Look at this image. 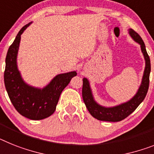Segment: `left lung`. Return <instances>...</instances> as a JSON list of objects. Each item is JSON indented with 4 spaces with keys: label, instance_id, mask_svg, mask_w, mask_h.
I'll return each mask as SVG.
<instances>
[{
    "label": "left lung",
    "instance_id": "left-lung-1",
    "mask_svg": "<svg viewBox=\"0 0 154 154\" xmlns=\"http://www.w3.org/2000/svg\"><path fill=\"white\" fill-rule=\"evenodd\" d=\"M129 33L133 39L141 45V49H142V51H143L146 60V67L142 84H141L136 95L133 97L130 101L114 107L106 108V107L102 106L95 103L93 99L88 81L86 78L83 79L82 97H83L84 103L91 116L99 121L117 122V121H122L127 117H128L129 115L135 110V109L139 106V104L144 100L147 91H148V89H149V73H150L151 69L149 56L147 54L145 44L140 36L132 29H129Z\"/></svg>",
    "mask_w": 154,
    "mask_h": 154
}]
</instances>
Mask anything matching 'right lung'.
<instances>
[{
	"instance_id": "right-lung-1",
	"label": "right lung",
	"mask_w": 154,
	"mask_h": 154,
	"mask_svg": "<svg viewBox=\"0 0 154 154\" xmlns=\"http://www.w3.org/2000/svg\"><path fill=\"white\" fill-rule=\"evenodd\" d=\"M30 23L19 30L9 47L5 59L4 81L9 99L15 109L23 117L31 120H42L55 112L62 91L77 73L73 71L57 75L43 89L31 87L23 81L17 69L16 58L21 34Z\"/></svg>"
}]
</instances>
